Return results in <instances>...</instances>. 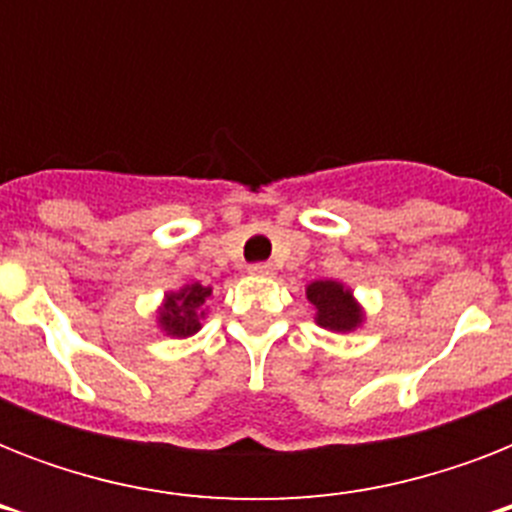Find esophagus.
I'll use <instances>...</instances> for the list:
<instances>
[{"mask_svg": "<svg viewBox=\"0 0 512 512\" xmlns=\"http://www.w3.org/2000/svg\"><path fill=\"white\" fill-rule=\"evenodd\" d=\"M249 273H252V276H271L273 265L271 263H252L249 265Z\"/></svg>", "mask_w": 512, "mask_h": 512, "instance_id": "34e87169", "label": "esophagus"}]
</instances>
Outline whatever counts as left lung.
<instances>
[{
  "instance_id": "8db88e82",
  "label": "left lung",
  "mask_w": 512,
  "mask_h": 512,
  "mask_svg": "<svg viewBox=\"0 0 512 512\" xmlns=\"http://www.w3.org/2000/svg\"><path fill=\"white\" fill-rule=\"evenodd\" d=\"M308 300L316 305V321L324 329L348 332L361 321L353 297L337 281H313L308 287Z\"/></svg>"
}]
</instances>
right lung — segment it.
Instances as JSON below:
<instances>
[{
    "instance_id": "add662e5",
    "label": "right lung",
    "mask_w": 512,
    "mask_h": 512,
    "mask_svg": "<svg viewBox=\"0 0 512 512\" xmlns=\"http://www.w3.org/2000/svg\"><path fill=\"white\" fill-rule=\"evenodd\" d=\"M212 289L201 287V284H191L183 292L167 297V305L162 311V327L167 329V335L188 337L193 332H199V308L207 300Z\"/></svg>"
}]
</instances>
